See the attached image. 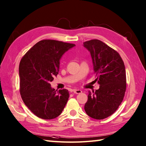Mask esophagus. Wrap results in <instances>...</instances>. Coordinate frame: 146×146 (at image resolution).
Wrapping results in <instances>:
<instances>
[{
  "mask_svg": "<svg viewBox=\"0 0 146 146\" xmlns=\"http://www.w3.org/2000/svg\"><path fill=\"white\" fill-rule=\"evenodd\" d=\"M73 92L75 93V94H81V93L82 92V91L81 90H80V89H74L73 90Z\"/></svg>",
  "mask_w": 146,
  "mask_h": 146,
  "instance_id": "34e87169",
  "label": "esophagus"
}]
</instances>
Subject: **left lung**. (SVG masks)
Returning a JSON list of instances; mask_svg holds the SVG:
<instances>
[{
  "label": "left lung",
  "instance_id": "8db88e82",
  "mask_svg": "<svg viewBox=\"0 0 146 146\" xmlns=\"http://www.w3.org/2000/svg\"><path fill=\"white\" fill-rule=\"evenodd\" d=\"M83 46L90 52L95 81L100 85L95 92H88L85 110L93 119H104L117 110L124 97L127 85L124 63L115 49L100 40L85 41Z\"/></svg>",
  "mask_w": 146,
  "mask_h": 146
}]
</instances>
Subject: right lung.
<instances>
[{
  "mask_svg": "<svg viewBox=\"0 0 146 146\" xmlns=\"http://www.w3.org/2000/svg\"><path fill=\"white\" fill-rule=\"evenodd\" d=\"M75 46L56 40H41L21 59L19 67L21 98L27 108L41 119H55L67 103L68 90H55L50 82L58 74L62 56Z\"/></svg>",
  "mask_w": 146,
  "mask_h": 146,
  "instance_id": "right-lung-1",
  "label": "right lung"
}]
</instances>
